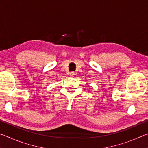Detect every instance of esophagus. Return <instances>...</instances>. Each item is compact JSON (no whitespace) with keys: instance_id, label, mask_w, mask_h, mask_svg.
<instances>
[{"instance_id":"obj_1","label":"esophagus","mask_w":148,"mask_h":148,"mask_svg":"<svg viewBox=\"0 0 148 148\" xmlns=\"http://www.w3.org/2000/svg\"><path fill=\"white\" fill-rule=\"evenodd\" d=\"M75 73H74V72H70V73H69V75H70V76H71V77H73L74 76V74Z\"/></svg>"}]
</instances>
